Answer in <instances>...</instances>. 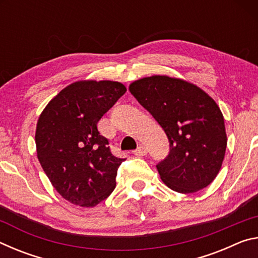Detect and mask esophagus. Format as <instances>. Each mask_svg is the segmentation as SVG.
<instances>
[{"mask_svg": "<svg viewBox=\"0 0 258 258\" xmlns=\"http://www.w3.org/2000/svg\"><path fill=\"white\" fill-rule=\"evenodd\" d=\"M147 152H148V149L145 146H140V147H138L137 150L133 151V154L135 156H146Z\"/></svg>", "mask_w": 258, "mask_h": 258, "instance_id": "1", "label": "esophagus"}]
</instances>
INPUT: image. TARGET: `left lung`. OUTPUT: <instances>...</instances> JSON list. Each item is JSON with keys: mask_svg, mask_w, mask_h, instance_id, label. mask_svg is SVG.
Here are the masks:
<instances>
[{"mask_svg": "<svg viewBox=\"0 0 258 258\" xmlns=\"http://www.w3.org/2000/svg\"><path fill=\"white\" fill-rule=\"evenodd\" d=\"M128 90L168 138L169 154L157 165L161 181L180 194L211 184L228 142L216 102L197 85L166 75L143 77L131 83Z\"/></svg>", "mask_w": 258, "mask_h": 258, "instance_id": "left-lung-1", "label": "left lung"}]
</instances>
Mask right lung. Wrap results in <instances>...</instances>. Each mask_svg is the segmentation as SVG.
I'll return each mask as SVG.
<instances>
[{
	"mask_svg": "<svg viewBox=\"0 0 258 258\" xmlns=\"http://www.w3.org/2000/svg\"><path fill=\"white\" fill-rule=\"evenodd\" d=\"M126 92L113 81H78L64 87L38 117L37 158L54 189L69 203L94 207L116 186L119 165L97 124Z\"/></svg>",
	"mask_w": 258,
	"mask_h": 258,
	"instance_id": "right-lung-1",
	"label": "right lung"
}]
</instances>
